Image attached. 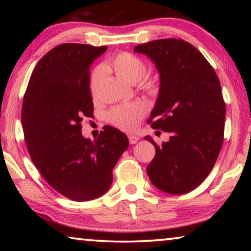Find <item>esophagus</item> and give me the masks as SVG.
<instances>
[{
  "mask_svg": "<svg viewBox=\"0 0 251 251\" xmlns=\"http://www.w3.org/2000/svg\"><path fill=\"white\" fill-rule=\"evenodd\" d=\"M128 138H129V143L131 144V145H133V144H136L139 140V137L138 136H135V135H129Z\"/></svg>",
  "mask_w": 251,
  "mask_h": 251,
  "instance_id": "obj_1",
  "label": "esophagus"
}]
</instances>
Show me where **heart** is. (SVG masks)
I'll use <instances>...</instances> for the list:
<instances>
[{"mask_svg": "<svg viewBox=\"0 0 251 251\" xmlns=\"http://www.w3.org/2000/svg\"><path fill=\"white\" fill-rule=\"evenodd\" d=\"M105 67L111 68L114 73L118 75L123 81L128 83H137L142 80L146 74V65L144 61L135 54L122 52L116 54L111 60L106 63ZM101 71L100 68H97L91 75L90 82V90L92 96L97 95L99 83H100ZM145 87L151 91H154L155 89V83L154 81L149 80L145 82ZM145 112V107L140 102H129L118 107L113 108L109 112V120L113 125L119 126L123 130H132L136 128L140 116Z\"/></svg>", "mask_w": 251, "mask_h": 251, "instance_id": "heart-1", "label": "heart"}]
</instances>
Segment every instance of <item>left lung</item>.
<instances>
[{"label": "left lung", "mask_w": 251, "mask_h": 251, "mask_svg": "<svg viewBox=\"0 0 251 251\" xmlns=\"http://www.w3.org/2000/svg\"><path fill=\"white\" fill-rule=\"evenodd\" d=\"M133 52L149 57L159 72L152 128L170 132L160 146L145 137L155 147L146 173L164 193H188L207 178L223 145L226 107L217 74L203 54L183 40L151 41Z\"/></svg>", "instance_id": "obj_1"}]
</instances>
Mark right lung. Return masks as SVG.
<instances>
[{
  "instance_id": "obj_1",
  "label": "right lung",
  "mask_w": 251,
  "mask_h": 251,
  "mask_svg": "<svg viewBox=\"0 0 251 251\" xmlns=\"http://www.w3.org/2000/svg\"><path fill=\"white\" fill-rule=\"evenodd\" d=\"M107 47L65 43L50 50L34 68L23 102L27 150L51 187L73 201L105 194L112 170L128 149L126 133L105 126L97 139L82 135L81 122L94 111L90 66Z\"/></svg>"
}]
</instances>
